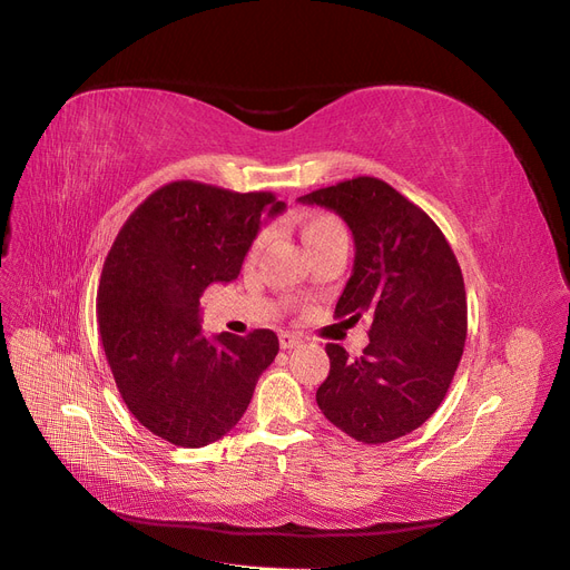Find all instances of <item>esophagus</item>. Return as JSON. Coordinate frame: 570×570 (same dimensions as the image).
Instances as JSON below:
<instances>
[{
    "label": "esophagus",
    "mask_w": 570,
    "mask_h": 570,
    "mask_svg": "<svg viewBox=\"0 0 570 570\" xmlns=\"http://www.w3.org/2000/svg\"><path fill=\"white\" fill-rule=\"evenodd\" d=\"M279 345L284 347V351H291V347L301 345V336H298V334H288V332H284V334H279Z\"/></svg>",
    "instance_id": "34e87169"
}]
</instances>
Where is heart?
I'll use <instances>...</instances> for the list:
<instances>
[{
    "label": "heart",
    "instance_id": "heart-1",
    "mask_svg": "<svg viewBox=\"0 0 570 570\" xmlns=\"http://www.w3.org/2000/svg\"><path fill=\"white\" fill-rule=\"evenodd\" d=\"M341 232H345V229H343V225L338 223L334 215H312V217L305 219V225H303V238H305L307 246L322 242V238H326V236L341 234ZM267 238H269V232H261L258 238H255V242H253V250L250 253L253 255L261 253L265 248V244H267Z\"/></svg>",
    "mask_w": 570,
    "mask_h": 570
}]
</instances>
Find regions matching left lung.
Wrapping results in <instances>:
<instances>
[{
  "instance_id": "1",
  "label": "left lung",
  "mask_w": 570,
  "mask_h": 570,
  "mask_svg": "<svg viewBox=\"0 0 570 570\" xmlns=\"http://www.w3.org/2000/svg\"><path fill=\"white\" fill-rule=\"evenodd\" d=\"M345 219L355 265L334 315L370 324V345L351 357L326 345L317 405L366 445L419 429L440 407L464 353L466 291L445 234L376 177H355L298 198Z\"/></svg>"
}]
</instances>
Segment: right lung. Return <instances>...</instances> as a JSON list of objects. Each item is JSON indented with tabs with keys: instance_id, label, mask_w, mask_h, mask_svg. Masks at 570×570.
Returning <instances> with one entry per match:
<instances>
[{
	"instance_id": "right-lung-1",
	"label": "right lung",
	"mask_w": 570,
	"mask_h": 570,
	"mask_svg": "<svg viewBox=\"0 0 570 570\" xmlns=\"http://www.w3.org/2000/svg\"><path fill=\"white\" fill-rule=\"evenodd\" d=\"M284 208L269 191L170 181L127 217L106 255L97 296L106 360L127 410L173 445L204 448L232 431L279 353L269 328L206 338L198 298L238 277L261 217Z\"/></svg>"
}]
</instances>
